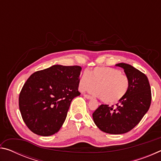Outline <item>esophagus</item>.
Wrapping results in <instances>:
<instances>
[{
	"label": "esophagus",
	"instance_id": "1",
	"mask_svg": "<svg viewBox=\"0 0 161 161\" xmlns=\"http://www.w3.org/2000/svg\"><path fill=\"white\" fill-rule=\"evenodd\" d=\"M84 97L86 98V99L90 100V99H92V97L91 96H89V95H86V94H84Z\"/></svg>",
	"mask_w": 161,
	"mask_h": 161
}]
</instances>
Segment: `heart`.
<instances>
[{
  "label": "heart",
  "instance_id": "heart-1",
  "mask_svg": "<svg viewBox=\"0 0 161 161\" xmlns=\"http://www.w3.org/2000/svg\"><path fill=\"white\" fill-rule=\"evenodd\" d=\"M97 85V88H93ZM130 86L129 79L114 68L98 67L84 72L79 80V89L89 92L99 98L108 104H113L126 96Z\"/></svg>",
  "mask_w": 161,
  "mask_h": 161
}]
</instances>
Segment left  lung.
Listing matches in <instances>:
<instances>
[{"label": "left lung", "instance_id": "1", "mask_svg": "<svg viewBox=\"0 0 161 161\" xmlns=\"http://www.w3.org/2000/svg\"><path fill=\"white\" fill-rule=\"evenodd\" d=\"M124 70L129 79V91L116 107L102 104L92 114L95 124L110 134L129 132L137 125L148 111L151 91L148 77L134 67L126 63L116 64Z\"/></svg>", "mask_w": 161, "mask_h": 161}]
</instances>
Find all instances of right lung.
Listing matches in <instances>:
<instances>
[{
  "label": "right lung",
  "mask_w": 161,
  "mask_h": 161,
  "mask_svg": "<svg viewBox=\"0 0 161 161\" xmlns=\"http://www.w3.org/2000/svg\"><path fill=\"white\" fill-rule=\"evenodd\" d=\"M80 66L54 64L30 77L19 96L24 122L35 134L49 136L58 132L70 103L80 96Z\"/></svg>",
  "instance_id": "1"
}]
</instances>
